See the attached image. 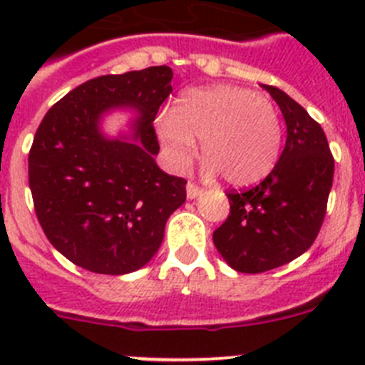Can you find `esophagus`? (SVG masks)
<instances>
[{
  "mask_svg": "<svg viewBox=\"0 0 365 365\" xmlns=\"http://www.w3.org/2000/svg\"><path fill=\"white\" fill-rule=\"evenodd\" d=\"M199 193H201V188L193 185V182H188V186H186V195H188V199H195Z\"/></svg>",
  "mask_w": 365,
  "mask_h": 365,
  "instance_id": "34e87169",
  "label": "esophagus"
}]
</instances>
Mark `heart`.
Masks as SVG:
<instances>
[{"label":"heart","instance_id":"1","mask_svg":"<svg viewBox=\"0 0 365 365\" xmlns=\"http://www.w3.org/2000/svg\"><path fill=\"white\" fill-rule=\"evenodd\" d=\"M168 160L185 170L197 153L208 175L222 173L234 186H248L269 175L282 151L283 128L270 100L252 89L215 86L188 89L172 111L157 120Z\"/></svg>","mask_w":365,"mask_h":365}]
</instances>
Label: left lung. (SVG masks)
<instances>
[{"label":"left lung","instance_id":"obj_1","mask_svg":"<svg viewBox=\"0 0 365 365\" xmlns=\"http://www.w3.org/2000/svg\"><path fill=\"white\" fill-rule=\"evenodd\" d=\"M263 87L285 118V148L259 185L227 193L230 214L214 232L222 259L245 274L291 263L311 248L324 222L334 175L322 125L282 89Z\"/></svg>","mask_w":365,"mask_h":365}]
</instances>
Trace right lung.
Masks as SVG:
<instances>
[{
    "label": "right lung",
    "mask_w": 365,
    "mask_h": 365,
    "mask_svg": "<svg viewBox=\"0 0 365 365\" xmlns=\"http://www.w3.org/2000/svg\"><path fill=\"white\" fill-rule=\"evenodd\" d=\"M170 67L106 74L74 87L47 111L29 151L36 217L58 252L96 274L135 272L159 250L186 180L157 166L153 120L172 93ZM138 111L130 138L108 139L99 120Z\"/></svg>",
    "instance_id": "1"
}]
</instances>
